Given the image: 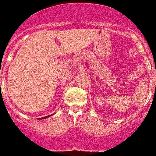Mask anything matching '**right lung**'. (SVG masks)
Returning <instances> with one entry per match:
<instances>
[{
  "mask_svg": "<svg viewBox=\"0 0 156 156\" xmlns=\"http://www.w3.org/2000/svg\"><path fill=\"white\" fill-rule=\"evenodd\" d=\"M48 116H45V117H43V118H46V117H48ZM42 119V118H41Z\"/></svg>",
  "mask_w": 156,
  "mask_h": 156,
  "instance_id": "obj_1",
  "label": "right lung"
}]
</instances>
